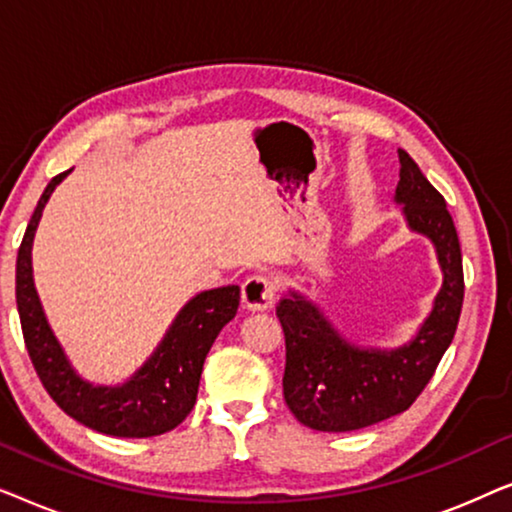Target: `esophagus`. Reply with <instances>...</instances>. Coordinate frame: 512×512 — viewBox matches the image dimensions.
Instances as JSON below:
<instances>
[{"label":"esophagus","instance_id":"esophagus-1","mask_svg":"<svg viewBox=\"0 0 512 512\" xmlns=\"http://www.w3.org/2000/svg\"><path fill=\"white\" fill-rule=\"evenodd\" d=\"M277 286L270 277L265 275H251L247 282L242 284V303L247 310H268L275 303Z\"/></svg>","mask_w":512,"mask_h":512}]
</instances>
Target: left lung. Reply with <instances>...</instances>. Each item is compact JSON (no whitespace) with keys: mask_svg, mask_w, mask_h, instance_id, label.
Masks as SVG:
<instances>
[{"mask_svg":"<svg viewBox=\"0 0 512 512\" xmlns=\"http://www.w3.org/2000/svg\"><path fill=\"white\" fill-rule=\"evenodd\" d=\"M398 160L394 202L401 205L405 226L436 249L443 284L417 333L391 349L352 342L314 300L289 289L277 305L286 338L284 401L298 422L314 431H356L401 415L429 384L457 331L464 305L457 228L445 198L415 160L403 149Z\"/></svg>","mask_w":512,"mask_h":512,"instance_id":"obj_1","label":"left lung"}]
</instances>
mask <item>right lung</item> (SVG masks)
I'll list each match as a JSON object with an SVG mask.
<instances>
[{"label":"right lung","mask_w":512,"mask_h":512,"mask_svg":"<svg viewBox=\"0 0 512 512\" xmlns=\"http://www.w3.org/2000/svg\"><path fill=\"white\" fill-rule=\"evenodd\" d=\"M58 174L41 193L16 261V303L25 347L41 384L69 417L88 429L118 438H149L172 431L193 410L200 375L216 335L237 314L240 286L200 291L177 312L153 354L121 384L83 380L48 324L32 275V244Z\"/></svg>","instance_id":"1"}]
</instances>
